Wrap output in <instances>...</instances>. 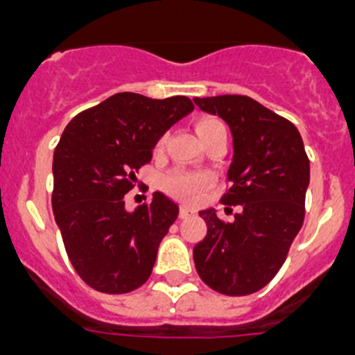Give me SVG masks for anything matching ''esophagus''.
<instances>
[{
    "label": "esophagus",
    "instance_id": "esophagus-1",
    "mask_svg": "<svg viewBox=\"0 0 355 355\" xmlns=\"http://www.w3.org/2000/svg\"><path fill=\"white\" fill-rule=\"evenodd\" d=\"M192 209L188 208V206H181V209H180V216L181 218H187V216H190L192 215Z\"/></svg>",
    "mask_w": 355,
    "mask_h": 355
}]
</instances>
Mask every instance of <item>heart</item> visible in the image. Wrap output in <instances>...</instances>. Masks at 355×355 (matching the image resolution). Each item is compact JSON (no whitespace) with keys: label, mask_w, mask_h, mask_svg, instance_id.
Listing matches in <instances>:
<instances>
[{"label":"heart","mask_w":355,"mask_h":355,"mask_svg":"<svg viewBox=\"0 0 355 355\" xmlns=\"http://www.w3.org/2000/svg\"><path fill=\"white\" fill-rule=\"evenodd\" d=\"M224 128L218 119L215 117H200L196 122V131L199 135L200 142L206 140L209 135L215 133L216 130ZM165 139L158 140V149L163 146ZM211 184V178L206 174H187V172H174L168 178H165L163 181V187L167 192H171L172 196L181 197V199H193L197 197V193H200L205 188H208Z\"/></svg>","instance_id":"b5f03b06"}]
</instances>
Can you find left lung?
I'll return each instance as SVG.
<instances>
[{
    "mask_svg": "<svg viewBox=\"0 0 355 355\" xmlns=\"http://www.w3.org/2000/svg\"><path fill=\"white\" fill-rule=\"evenodd\" d=\"M193 103L231 128L234 155L220 202L240 206L227 224L213 208L199 213L208 233L193 247L197 274L218 293L250 295L275 277L302 227L309 159L299 130L252 97H196Z\"/></svg>",
    "mask_w": 355,
    "mask_h": 355,
    "instance_id": "1",
    "label": "left lung"
}]
</instances>
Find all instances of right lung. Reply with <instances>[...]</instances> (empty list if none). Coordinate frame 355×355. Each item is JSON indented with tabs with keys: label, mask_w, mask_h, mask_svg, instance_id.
Listing matches in <instances>:
<instances>
[{
	"label": "right lung",
	"mask_w": 355,
	"mask_h": 355,
	"mask_svg": "<svg viewBox=\"0 0 355 355\" xmlns=\"http://www.w3.org/2000/svg\"><path fill=\"white\" fill-rule=\"evenodd\" d=\"M193 110L184 96L121 92L72 119L53 155V213L74 270L103 293L149 279L159 241L180 208L162 192L126 211L124 196L163 133Z\"/></svg>",
	"instance_id": "add662e5"
}]
</instances>
